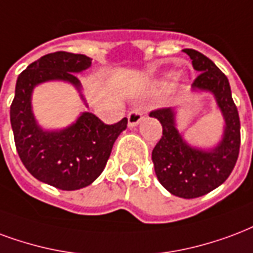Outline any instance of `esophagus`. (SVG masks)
I'll list each match as a JSON object with an SVG mask.
<instances>
[{
  "label": "esophagus",
  "mask_w": 253,
  "mask_h": 253,
  "mask_svg": "<svg viewBox=\"0 0 253 253\" xmlns=\"http://www.w3.org/2000/svg\"><path fill=\"white\" fill-rule=\"evenodd\" d=\"M143 115H145V112L142 111V110H139V108H135V110H132V111L128 112V115H127L128 126L135 127L136 125H139V122L143 119Z\"/></svg>",
  "instance_id": "esophagus-1"
}]
</instances>
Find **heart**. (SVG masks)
Segmentation results:
<instances>
[{
    "mask_svg": "<svg viewBox=\"0 0 253 253\" xmlns=\"http://www.w3.org/2000/svg\"><path fill=\"white\" fill-rule=\"evenodd\" d=\"M168 78H174V74H169L168 75Z\"/></svg>",
    "mask_w": 253,
    "mask_h": 253,
    "instance_id": "1",
    "label": "heart"
}]
</instances>
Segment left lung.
<instances>
[{
	"instance_id": "1",
	"label": "left lung",
	"mask_w": 253,
	"mask_h": 253,
	"mask_svg": "<svg viewBox=\"0 0 253 253\" xmlns=\"http://www.w3.org/2000/svg\"><path fill=\"white\" fill-rule=\"evenodd\" d=\"M196 71L193 92H211L224 118L221 141L211 149L190 146L177 128V108L150 112L162 125V138L151 160L157 178L168 192L181 198H196L212 192L225 181L236 165L240 150V119L232 99L231 85L212 60L194 49H184Z\"/></svg>"
}]
</instances>
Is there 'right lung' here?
Returning <instances> with one entry per match:
<instances>
[{"label": "right lung", "mask_w": 253, "mask_h": 253, "mask_svg": "<svg viewBox=\"0 0 253 253\" xmlns=\"http://www.w3.org/2000/svg\"><path fill=\"white\" fill-rule=\"evenodd\" d=\"M91 64L88 56L69 52L42 56L18 75L10 106L16 149L24 166L35 178L61 190L85 188L98 178L117 138L126 130L127 118L106 125L92 112L85 111L65 128L45 130L35 118L32 93L39 84L59 80L72 84L85 103L76 74Z\"/></svg>", "instance_id": "right-lung-1"}]
</instances>
